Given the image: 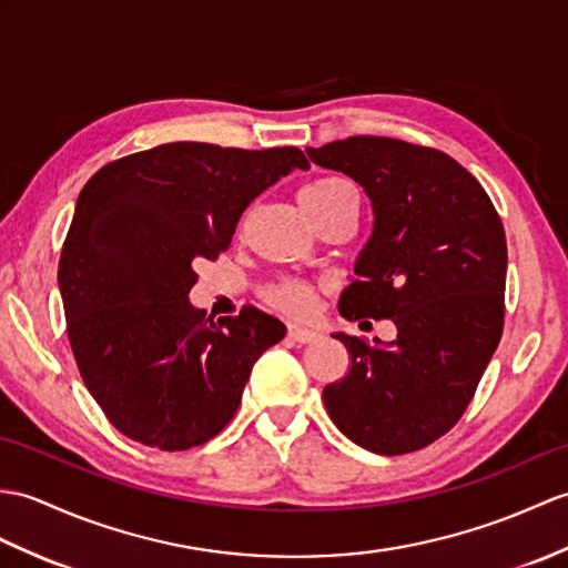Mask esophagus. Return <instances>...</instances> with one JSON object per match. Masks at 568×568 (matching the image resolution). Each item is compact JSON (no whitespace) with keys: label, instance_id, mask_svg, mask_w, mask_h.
Returning a JSON list of instances; mask_svg holds the SVG:
<instances>
[{"label":"esophagus","instance_id":"esophagus-1","mask_svg":"<svg viewBox=\"0 0 568 568\" xmlns=\"http://www.w3.org/2000/svg\"><path fill=\"white\" fill-rule=\"evenodd\" d=\"M287 336L297 341V344H312V341L320 338V328L302 326V324H287Z\"/></svg>","mask_w":568,"mask_h":568}]
</instances>
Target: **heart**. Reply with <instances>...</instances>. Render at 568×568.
I'll list each match as a JSON object with an SVG mask.
<instances>
[{
    "instance_id": "1",
    "label": "heart",
    "mask_w": 568,
    "mask_h": 568,
    "mask_svg": "<svg viewBox=\"0 0 568 568\" xmlns=\"http://www.w3.org/2000/svg\"><path fill=\"white\" fill-rule=\"evenodd\" d=\"M351 197H358V191H355V186L348 179H341V176L316 179L300 193L302 207L307 210L312 220L326 213V210L351 201ZM263 300H266V305H271L273 310L285 312V314H297V316L310 314L314 307L312 287L307 283L293 281V278L271 283L266 290H263Z\"/></svg>"
}]
</instances>
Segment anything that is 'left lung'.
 <instances>
[{"instance_id": "left-lung-1", "label": "left lung", "mask_w": 568, "mask_h": 568, "mask_svg": "<svg viewBox=\"0 0 568 568\" xmlns=\"http://www.w3.org/2000/svg\"><path fill=\"white\" fill-rule=\"evenodd\" d=\"M307 154L358 181L373 201L358 281L338 312L397 326L389 346L336 334L351 371L324 387L326 412L365 450H420L463 418L504 334V222L481 183L440 150L353 135Z\"/></svg>"}]
</instances>
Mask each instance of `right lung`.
Segmentation results:
<instances>
[{"instance_id": "add662e5", "label": "right lung", "mask_w": 568, "mask_h": 568, "mask_svg": "<svg viewBox=\"0 0 568 568\" xmlns=\"http://www.w3.org/2000/svg\"><path fill=\"white\" fill-rule=\"evenodd\" d=\"M307 166L297 148L169 142L87 181L58 283L79 375L130 440L189 450L234 418L285 324L254 305L217 322L193 310L195 266L227 252L258 193Z\"/></svg>"}]
</instances>
